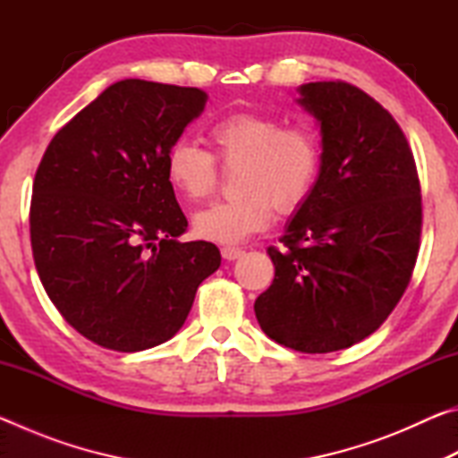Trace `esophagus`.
Instances as JSON below:
<instances>
[{
    "instance_id": "obj_1",
    "label": "esophagus",
    "mask_w": 458,
    "mask_h": 458,
    "mask_svg": "<svg viewBox=\"0 0 458 458\" xmlns=\"http://www.w3.org/2000/svg\"><path fill=\"white\" fill-rule=\"evenodd\" d=\"M244 254L242 248H236V246H224L222 248V259L224 260H236Z\"/></svg>"
}]
</instances>
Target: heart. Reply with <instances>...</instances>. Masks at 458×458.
Wrapping results in <instances>:
<instances>
[{
  "instance_id": "obj_1",
  "label": "heart",
  "mask_w": 458,
  "mask_h": 458,
  "mask_svg": "<svg viewBox=\"0 0 458 458\" xmlns=\"http://www.w3.org/2000/svg\"><path fill=\"white\" fill-rule=\"evenodd\" d=\"M208 139L222 164H240L238 191L242 196L216 201L193 216V232L204 240L242 242L270 226L275 206L291 212L303 204L319 177V139L309 127L284 125L276 114H224L208 129ZM165 174L174 188L193 201L210 196L218 180L212 155L190 141L169 147Z\"/></svg>"
}]
</instances>
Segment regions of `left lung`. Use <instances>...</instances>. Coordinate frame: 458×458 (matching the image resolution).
Instances as JSON below:
<instances>
[{
    "instance_id": "left-lung-1",
    "label": "left lung",
    "mask_w": 458,
    "mask_h": 458,
    "mask_svg": "<svg viewBox=\"0 0 458 458\" xmlns=\"http://www.w3.org/2000/svg\"><path fill=\"white\" fill-rule=\"evenodd\" d=\"M297 105L317 121L321 167L281 242L275 281L254 303L260 329L305 353L347 350L394 311L420 242V183L398 123L347 82H307Z\"/></svg>"
}]
</instances>
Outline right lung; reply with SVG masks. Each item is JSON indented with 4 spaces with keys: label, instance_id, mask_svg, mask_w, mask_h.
<instances>
[{
    "label": "right lung",
    "instance_id": "1",
    "mask_svg": "<svg viewBox=\"0 0 458 458\" xmlns=\"http://www.w3.org/2000/svg\"><path fill=\"white\" fill-rule=\"evenodd\" d=\"M206 103L201 89L119 81L54 135L38 167V275L60 315L106 350L172 339L220 267L212 242L177 240L188 220L165 174L169 147Z\"/></svg>",
    "mask_w": 458,
    "mask_h": 458
}]
</instances>
